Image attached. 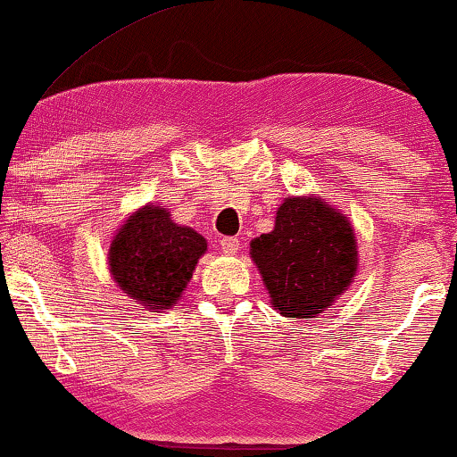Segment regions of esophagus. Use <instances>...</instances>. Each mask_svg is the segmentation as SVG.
I'll return each mask as SVG.
<instances>
[{
	"mask_svg": "<svg viewBox=\"0 0 457 457\" xmlns=\"http://www.w3.org/2000/svg\"><path fill=\"white\" fill-rule=\"evenodd\" d=\"M239 247H241V241L237 239V237H222L220 239V249L227 255H235L239 252Z\"/></svg>",
	"mask_w": 457,
	"mask_h": 457,
	"instance_id": "obj_1",
	"label": "esophagus"
}]
</instances>
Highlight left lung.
Returning <instances> with one entry per match:
<instances>
[{
  "mask_svg": "<svg viewBox=\"0 0 457 457\" xmlns=\"http://www.w3.org/2000/svg\"><path fill=\"white\" fill-rule=\"evenodd\" d=\"M252 258L287 318H314L352 283L358 252L349 220L314 197H289L274 230L252 241Z\"/></svg>",
  "mask_w": 457,
  "mask_h": 457,
  "instance_id": "left-lung-1",
  "label": "left lung"
}]
</instances>
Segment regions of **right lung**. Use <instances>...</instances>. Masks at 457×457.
<instances>
[{
	"instance_id": "obj_1",
	"label": "right lung",
	"mask_w": 457,
	"mask_h": 457,
	"mask_svg": "<svg viewBox=\"0 0 457 457\" xmlns=\"http://www.w3.org/2000/svg\"><path fill=\"white\" fill-rule=\"evenodd\" d=\"M208 243L179 227L164 208L145 205L118 230L110 247V270L124 293L154 310L179 302Z\"/></svg>"
}]
</instances>
